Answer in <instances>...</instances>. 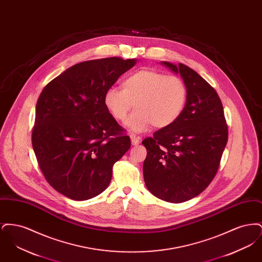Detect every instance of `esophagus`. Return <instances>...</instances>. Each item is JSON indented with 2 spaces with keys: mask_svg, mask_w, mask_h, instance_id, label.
Segmentation results:
<instances>
[{
  "mask_svg": "<svg viewBox=\"0 0 262 262\" xmlns=\"http://www.w3.org/2000/svg\"><path fill=\"white\" fill-rule=\"evenodd\" d=\"M130 140H132V144L136 146L137 144H139V142H140V137H136L135 135H130Z\"/></svg>",
  "mask_w": 262,
  "mask_h": 262,
  "instance_id": "obj_1",
  "label": "esophagus"
}]
</instances>
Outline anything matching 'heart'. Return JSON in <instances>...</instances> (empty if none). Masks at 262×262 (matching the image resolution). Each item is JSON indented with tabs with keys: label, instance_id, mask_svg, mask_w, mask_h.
Wrapping results in <instances>:
<instances>
[{
	"label": "heart",
	"instance_id": "b5f03b06",
	"mask_svg": "<svg viewBox=\"0 0 262 262\" xmlns=\"http://www.w3.org/2000/svg\"><path fill=\"white\" fill-rule=\"evenodd\" d=\"M123 90L111 88L104 94V105L117 121H124L133 105L136 111L125 121L127 129L142 133L153 125H173L186 107L187 89L182 78L153 70H140L126 77Z\"/></svg>",
	"mask_w": 262,
	"mask_h": 262
}]
</instances>
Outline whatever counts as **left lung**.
I'll list each match as a JSON object with an SVG mask.
<instances>
[{"instance_id": "left-lung-1", "label": "left lung", "mask_w": 262, "mask_h": 262, "mask_svg": "<svg viewBox=\"0 0 262 262\" xmlns=\"http://www.w3.org/2000/svg\"><path fill=\"white\" fill-rule=\"evenodd\" d=\"M160 63L181 75L187 103L173 125L142 141L147 150L143 178L153 195L180 203L198 196L211 183L227 144L228 126L222 102L204 78L186 64Z\"/></svg>"}]
</instances>
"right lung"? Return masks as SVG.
<instances>
[{
    "mask_svg": "<svg viewBox=\"0 0 262 262\" xmlns=\"http://www.w3.org/2000/svg\"><path fill=\"white\" fill-rule=\"evenodd\" d=\"M137 59L76 63L42 90L32 146L47 182L62 195L86 200L104 191L130 138L108 112L104 94Z\"/></svg>",
    "mask_w": 262,
    "mask_h": 262,
    "instance_id": "add662e5",
    "label": "right lung"
}]
</instances>
